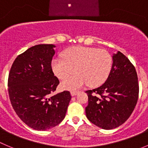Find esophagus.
Returning a JSON list of instances; mask_svg holds the SVG:
<instances>
[{
	"instance_id": "34e87169",
	"label": "esophagus",
	"mask_w": 148,
	"mask_h": 148,
	"mask_svg": "<svg viewBox=\"0 0 148 148\" xmlns=\"http://www.w3.org/2000/svg\"><path fill=\"white\" fill-rule=\"evenodd\" d=\"M70 94H71L72 97H74V96H75V95H77V94H78V91H72L71 92H70Z\"/></svg>"
}]
</instances>
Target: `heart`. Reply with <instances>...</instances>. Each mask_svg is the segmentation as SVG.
<instances>
[{
  "mask_svg": "<svg viewBox=\"0 0 148 148\" xmlns=\"http://www.w3.org/2000/svg\"><path fill=\"white\" fill-rule=\"evenodd\" d=\"M112 64V57L107 51L76 46L67 49L62 57L52 60L51 69L57 78L63 79L75 68L77 73L61 84L64 89L75 90L88 84L91 86L103 84L110 73Z\"/></svg>",
  "mask_w": 148,
  "mask_h": 148,
  "instance_id": "obj_1",
  "label": "heart"
}]
</instances>
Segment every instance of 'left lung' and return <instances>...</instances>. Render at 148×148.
<instances>
[{
  "instance_id": "8db88e82",
  "label": "left lung",
  "mask_w": 148,
  "mask_h": 148,
  "mask_svg": "<svg viewBox=\"0 0 148 148\" xmlns=\"http://www.w3.org/2000/svg\"><path fill=\"white\" fill-rule=\"evenodd\" d=\"M112 57V68L106 81L98 88L86 91L87 119L107 130L119 127L129 119L139 94L138 78L133 64L120 51ZM93 92L98 95H91Z\"/></svg>"
}]
</instances>
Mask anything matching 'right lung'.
<instances>
[{
  "mask_svg": "<svg viewBox=\"0 0 148 148\" xmlns=\"http://www.w3.org/2000/svg\"><path fill=\"white\" fill-rule=\"evenodd\" d=\"M55 47L32 46L16 57L8 75V94L14 110L25 124L38 131L61 123L71 99L67 91L51 96L60 84L51 65Z\"/></svg>",
  "mask_w": 148,
  "mask_h": 148,
  "instance_id": "add662e5",
  "label": "right lung"
}]
</instances>
